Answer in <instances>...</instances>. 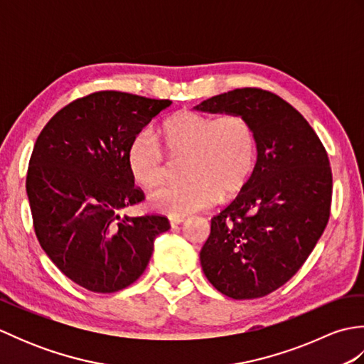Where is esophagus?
<instances>
[{
    "mask_svg": "<svg viewBox=\"0 0 364 364\" xmlns=\"http://www.w3.org/2000/svg\"><path fill=\"white\" fill-rule=\"evenodd\" d=\"M184 220H186V219H184L183 218V215H170V218H168V222H170V225H180V223H183Z\"/></svg>",
    "mask_w": 364,
    "mask_h": 364,
    "instance_id": "1",
    "label": "esophagus"
}]
</instances>
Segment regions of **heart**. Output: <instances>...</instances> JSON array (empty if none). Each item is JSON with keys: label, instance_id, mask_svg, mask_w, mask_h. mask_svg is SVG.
I'll list each match as a JSON object with an SVG mask.
<instances>
[{"label": "heart", "instance_id": "1", "mask_svg": "<svg viewBox=\"0 0 364 364\" xmlns=\"http://www.w3.org/2000/svg\"><path fill=\"white\" fill-rule=\"evenodd\" d=\"M172 158L186 156L181 183L153 191L149 203L154 211L186 215L231 197L244 188L257 162V136L241 114L211 115L180 111L159 131ZM128 166L136 183L154 188L164 180L167 159L151 133L137 134L128 149Z\"/></svg>", "mask_w": 364, "mask_h": 364}]
</instances>
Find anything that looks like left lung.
Returning <instances> with one entry per match:
<instances>
[{
  "label": "left lung",
  "instance_id": "obj_1",
  "mask_svg": "<svg viewBox=\"0 0 364 364\" xmlns=\"http://www.w3.org/2000/svg\"><path fill=\"white\" fill-rule=\"evenodd\" d=\"M194 109L241 114L255 129L253 172L233 202L211 219L200 262L225 296L264 297L297 272L327 227V151L304 115L272 92L235 89Z\"/></svg>",
  "mask_w": 364,
  "mask_h": 364
}]
</instances>
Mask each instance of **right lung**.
I'll return each instance as SVG.
<instances>
[{"label": "right lung", "instance_id": "add662e5", "mask_svg": "<svg viewBox=\"0 0 364 364\" xmlns=\"http://www.w3.org/2000/svg\"><path fill=\"white\" fill-rule=\"evenodd\" d=\"M170 105L95 92L63 107L37 137L26 176L36 236L60 272L92 292L134 283L153 241L170 228L162 215H120L144 200L128 166L129 145Z\"/></svg>", "mask_w": 364, "mask_h": 364}]
</instances>
